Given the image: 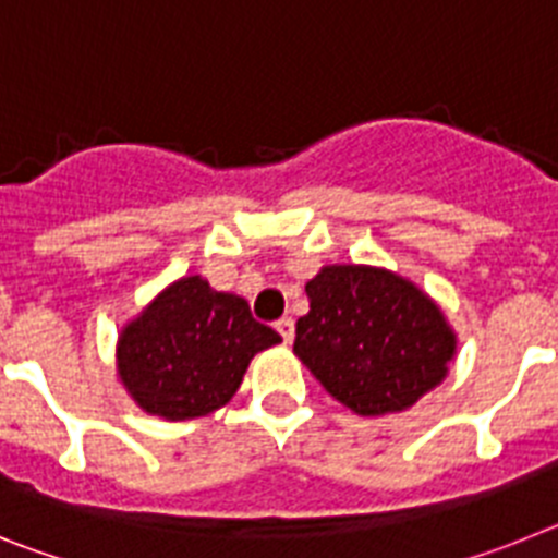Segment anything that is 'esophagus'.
<instances>
[{
  "instance_id": "34e87169",
  "label": "esophagus",
  "mask_w": 558,
  "mask_h": 558,
  "mask_svg": "<svg viewBox=\"0 0 558 558\" xmlns=\"http://www.w3.org/2000/svg\"><path fill=\"white\" fill-rule=\"evenodd\" d=\"M276 332L282 335L284 343H290V340H293V335H295L293 318H279V322H276Z\"/></svg>"
}]
</instances>
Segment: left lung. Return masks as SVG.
<instances>
[{"instance_id":"obj_1","label":"left lung","mask_w":558,"mask_h":558,"mask_svg":"<svg viewBox=\"0 0 558 558\" xmlns=\"http://www.w3.org/2000/svg\"><path fill=\"white\" fill-rule=\"evenodd\" d=\"M310 313L293 354L357 416L413 408L445 383L458 335L436 299L377 265H324L304 284Z\"/></svg>"}]
</instances>
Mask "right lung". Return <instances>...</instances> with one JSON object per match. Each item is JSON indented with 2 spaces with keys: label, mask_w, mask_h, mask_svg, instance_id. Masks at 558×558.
Listing matches in <instances>:
<instances>
[{
  "label": "right lung",
  "mask_w": 558,
  "mask_h": 558,
  "mask_svg": "<svg viewBox=\"0 0 558 558\" xmlns=\"http://www.w3.org/2000/svg\"><path fill=\"white\" fill-rule=\"evenodd\" d=\"M276 343L282 338L254 322L243 295L181 276L122 327L117 377L147 416L186 422L223 408L254 354Z\"/></svg>",
  "instance_id": "1"
}]
</instances>
